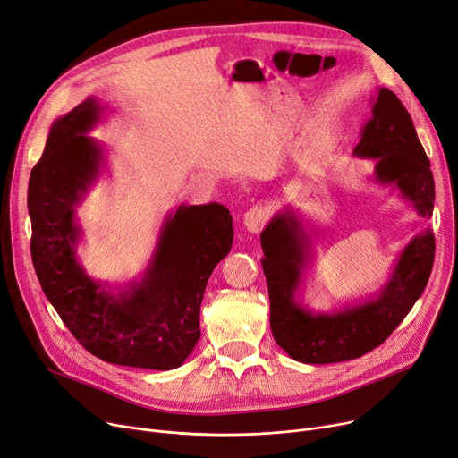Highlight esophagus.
<instances>
[{"label": "esophagus", "instance_id": "obj_1", "mask_svg": "<svg viewBox=\"0 0 458 458\" xmlns=\"http://www.w3.org/2000/svg\"><path fill=\"white\" fill-rule=\"evenodd\" d=\"M266 221H267V211L261 206H254L243 215V226L249 233H259Z\"/></svg>", "mask_w": 458, "mask_h": 458}]
</instances>
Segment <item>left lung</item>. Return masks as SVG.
I'll use <instances>...</instances> for the list:
<instances>
[{
  "label": "left lung",
  "instance_id": "1",
  "mask_svg": "<svg viewBox=\"0 0 458 458\" xmlns=\"http://www.w3.org/2000/svg\"><path fill=\"white\" fill-rule=\"evenodd\" d=\"M352 156L373 161L371 180L397 191L420 216L430 219L435 209L430 163L411 114L390 89H377L371 116L360 130ZM318 232L304 225L293 208L284 206L259 233L271 330L275 342L297 362H345L378 347L421 297L435 261V233L425 228L403 247L377 293L330 310H314L304 304L302 285Z\"/></svg>",
  "mask_w": 458,
  "mask_h": 458
}]
</instances>
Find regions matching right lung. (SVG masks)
Returning a JSON list of instances; mask_svg holds the SVG:
<instances>
[{
    "label": "right lung",
    "mask_w": 458,
    "mask_h": 458,
    "mask_svg": "<svg viewBox=\"0 0 458 458\" xmlns=\"http://www.w3.org/2000/svg\"><path fill=\"white\" fill-rule=\"evenodd\" d=\"M104 111L89 96L47 133L28 189L33 266L46 299L90 354L116 366L176 369L200 340V304L215 266L232 249V215L216 202L182 204L165 215L139 278H92L78 256V208L106 168L104 144L87 135Z\"/></svg>",
    "instance_id": "obj_1"
}]
</instances>
